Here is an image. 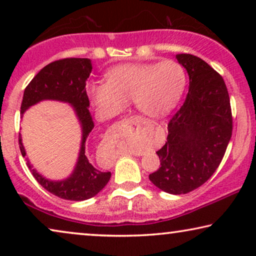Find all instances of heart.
Wrapping results in <instances>:
<instances>
[{
  "label": "heart",
  "mask_w": 256,
  "mask_h": 256,
  "mask_svg": "<svg viewBox=\"0 0 256 256\" xmlns=\"http://www.w3.org/2000/svg\"><path fill=\"white\" fill-rule=\"evenodd\" d=\"M106 76L107 82L88 87L94 104L104 115L120 113L132 100L144 116H164L176 107L185 86L184 70L174 60L115 66Z\"/></svg>",
  "instance_id": "obj_1"
}]
</instances>
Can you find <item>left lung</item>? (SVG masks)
I'll list each match as a JSON object with an SVG mask.
<instances>
[{
	"label": "left lung",
	"instance_id": "8db88e82",
	"mask_svg": "<svg viewBox=\"0 0 256 256\" xmlns=\"http://www.w3.org/2000/svg\"><path fill=\"white\" fill-rule=\"evenodd\" d=\"M188 71V93L168 124L158 152L160 166L149 174L154 185L171 194L202 186L219 166L232 136L230 96L222 76L194 54H176Z\"/></svg>",
	"mask_w": 256,
	"mask_h": 256
}]
</instances>
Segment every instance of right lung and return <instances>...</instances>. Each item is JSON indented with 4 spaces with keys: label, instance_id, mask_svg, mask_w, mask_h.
<instances>
[{
    "label": "right lung",
    "instance_id": "obj_1",
    "mask_svg": "<svg viewBox=\"0 0 256 256\" xmlns=\"http://www.w3.org/2000/svg\"><path fill=\"white\" fill-rule=\"evenodd\" d=\"M92 72V62L87 58H65L52 62L34 76L26 87L20 104V115L28 108L43 100H57L68 102L74 110L82 124V138L78 162L71 176L62 180H50L32 169L29 160L26 166L32 176L52 194L66 200H86L99 194L110 180V172H102L90 163L86 156V141L94 128L88 110L90 100L86 93V80ZM20 149L26 156L22 138L18 136Z\"/></svg>",
    "mask_w": 256,
    "mask_h": 256
}]
</instances>
